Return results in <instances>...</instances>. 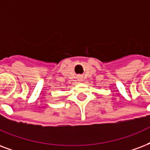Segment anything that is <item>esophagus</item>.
Masks as SVG:
<instances>
[{
    "label": "esophagus",
    "mask_w": 150,
    "mask_h": 150,
    "mask_svg": "<svg viewBox=\"0 0 150 150\" xmlns=\"http://www.w3.org/2000/svg\"><path fill=\"white\" fill-rule=\"evenodd\" d=\"M83 76H82V75H78V77H77V79H78V81H83Z\"/></svg>",
    "instance_id": "1"
}]
</instances>
